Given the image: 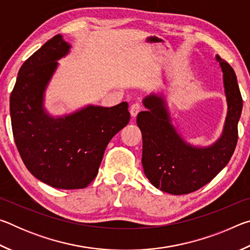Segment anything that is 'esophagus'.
I'll use <instances>...</instances> for the list:
<instances>
[{"mask_svg":"<svg viewBox=\"0 0 250 250\" xmlns=\"http://www.w3.org/2000/svg\"><path fill=\"white\" fill-rule=\"evenodd\" d=\"M140 110H141V104H139V103L132 104H131V107H130V113H131V116H132L133 118L137 117L138 113L140 112Z\"/></svg>","mask_w":250,"mask_h":250,"instance_id":"34e87169","label":"esophagus"}]
</instances>
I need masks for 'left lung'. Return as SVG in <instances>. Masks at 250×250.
<instances>
[{
  "mask_svg": "<svg viewBox=\"0 0 250 250\" xmlns=\"http://www.w3.org/2000/svg\"><path fill=\"white\" fill-rule=\"evenodd\" d=\"M223 71L227 116L221 138L209 146L184 141L173 125L166 98L151 94L143 99L146 111L138 113L142 132V166L151 184L162 192L182 195L197 191L229 162L238 140V121L243 110L234 69L216 56Z\"/></svg>",
  "mask_w": 250,
  "mask_h": 250,
  "instance_id": "8db88e82",
  "label": "left lung"
}]
</instances>
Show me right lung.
Masks as SVG:
<instances>
[{"label": "right lung", "mask_w": 250, "mask_h": 250, "mask_svg": "<svg viewBox=\"0 0 250 250\" xmlns=\"http://www.w3.org/2000/svg\"><path fill=\"white\" fill-rule=\"evenodd\" d=\"M69 49L62 35L46 42L21 67L10 98L13 137L25 167L36 179L62 189L83 188L94 181L108 143L130 120L128 103L48 115L45 90L57 61Z\"/></svg>", "instance_id": "1"}]
</instances>
